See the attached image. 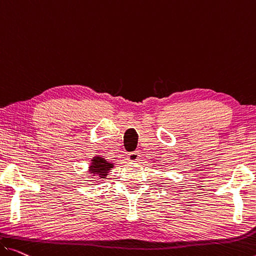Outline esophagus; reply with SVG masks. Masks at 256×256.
Wrapping results in <instances>:
<instances>
[{
    "mask_svg": "<svg viewBox=\"0 0 256 256\" xmlns=\"http://www.w3.org/2000/svg\"><path fill=\"white\" fill-rule=\"evenodd\" d=\"M127 159L129 162H137V160L140 159V153L135 151V152H130L129 154L127 156Z\"/></svg>",
    "mask_w": 256,
    "mask_h": 256,
    "instance_id": "esophagus-1",
    "label": "esophagus"
}]
</instances>
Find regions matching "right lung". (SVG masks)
Listing matches in <instances>:
<instances>
[{
    "mask_svg": "<svg viewBox=\"0 0 256 256\" xmlns=\"http://www.w3.org/2000/svg\"><path fill=\"white\" fill-rule=\"evenodd\" d=\"M113 168V164L102 156H94L92 160V164L89 166V172L94 176H98L100 178H105L108 172Z\"/></svg>",
    "mask_w": 256,
    "mask_h": 256,
    "instance_id": "add662e5",
    "label": "right lung"
}]
</instances>
